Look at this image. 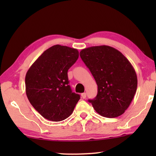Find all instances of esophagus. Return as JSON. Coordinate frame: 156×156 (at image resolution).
<instances>
[{"label": "esophagus", "instance_id": "34e87169", "mask_svg": "<svg viewBox=\"0 0 156 156\" xmlns=\"http://www.w3.org/2000/svg\"><path fill=\"white\" fill-rule=\"evenodd\" d=\"M81 96H82V98H83V99L86 98V97H87V94H86V93H83V94H81Z\"/></svg>", "mask_w": 156, "mask_h": 156}]
</instances>
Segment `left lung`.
I'll list each match as a JSON object with an SVG mask.
<instances>
[{"mask_svg": "<svg viewBox=\"0 0 156 156\" xmlns=\"http://www.w3.org/2000/svg\"><path fill=\"white\" fill-rule=\"evenodd\" d=\"M80 58L93 75L98 94L89 100L95 111L106 118H116L127 109L138 85L136 71L120 51L107 45L82 49Z\"/></svg>", "mask_w": 156, "mask_h": 156, "instance_id": "obj_1", "label": "left lung"}]
</instances>
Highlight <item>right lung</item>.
Listing matches in <instances>:
<instances>
[{"label": "right lung", "instance_id": "right-lung-1", "mask_svg": "<svg viewBox=\"0 0 156 156\" xmlns=\"http://www.w3.org/2000/svg\"><path fill=\"white\" fill-rule=\"evenodd\" d=\"M78 56L76 49L56 44L45 50L26 73L29 101L47 120L59 122L67 118L80 98L72 92L67 76Z\"/></svg>", "mask_w": 156, "mask_h": 156}]
</instances>
